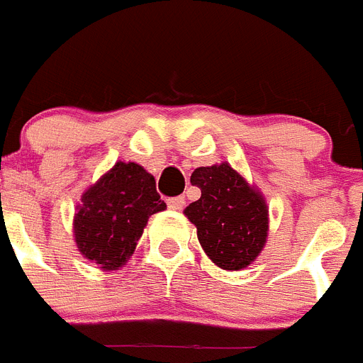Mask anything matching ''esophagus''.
<instances>
[{
	"label": "esophagus",
	"mask_w": 363,
	"mask_h": 363,
	"mask_svg": "<svg viewBox=\"0 0 363 363\" xmlns=\"http://www.w3.org/2000/svg\"><path fill=\"white\" fill-rule=\"evenodd\" d=\"M167 206L172 210H181L182 206H184V197L182 196H177V197H169V199L166 201Z\"/></svg>",
	"instance_id": "obj_1"
}]
</instances>
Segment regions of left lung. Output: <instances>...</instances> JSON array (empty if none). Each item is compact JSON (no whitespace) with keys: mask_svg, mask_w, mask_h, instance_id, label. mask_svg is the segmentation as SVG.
Here are the masks:
<instances>
[{"mask_svg":"<svg viewBox=\"0 0 363 363\" xmlns=\"http://www.w3.org/2000/svg\"><path fill=\"white\" fill-rule=\"evenodd\" d=\"M190 181L201 197L184 214L197 227V238L210 260L223 269L247 267L267 238V206L260 191L252 190L227 162L197 167Z\"/></svg>","mask_w":363,"mask_h":363,"instance_id":"8db88e82","label":"left lung"}]
</instances>
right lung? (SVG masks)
<instances>
[{
	"label": "right lung",
	"instance_id": "right-lung-1",
	"mask_svg": "<svg viewBox=\"0 0 363 363\" xmlns=\"http://www.w3.org/2000/svg\"><path fill=\"white\" fill-rule=\"evenodd\" d=\"M73 219L79 251L103 269H118L135 252L149 216L166 208L151 173L118 162L83 194Z\"/></svg>",
	"mask_w": 363,
	"mask_h": 363
}]
</instances>
